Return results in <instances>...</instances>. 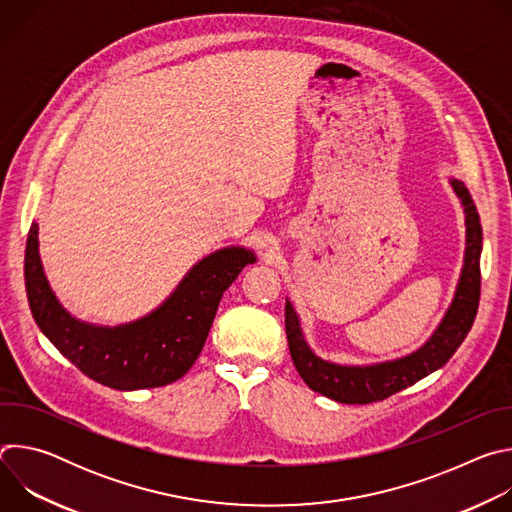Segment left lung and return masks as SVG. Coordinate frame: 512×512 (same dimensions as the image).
<instances>
[{"label": "left lung", "instance_id": "left-lung-1", "mask_svg": "<svg viewBox=\"0 0 512 512\" xmlns=\"http://www.w3.org/2000/svg\"><path fill=\"white\" fill-rule=\"evenodd\" d=\"M450 184L462 200L466 212L464 267L452 306L448 308L440 326L435 328L431 338L421 348L395 360L369 364V367H344V364L322 360L308 346L294 306L285 302V334L289 354L300 377L312 391L348 405H367L383 401L399 393L401 389H407L413 383L421 381L429 373L442 369L464 342L474 324L480 302L482 227L476 204L464 182L452 178Z\"/></svg>", "mask_w": 512, "mask_h": 512}]
</instances>
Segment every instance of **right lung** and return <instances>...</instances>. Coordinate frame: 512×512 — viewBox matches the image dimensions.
<instances>
[{
  "label": "right lung",
  "mask_w": 512,
  "mask_h": 512,
  "mask_svg": "<svg viewBox=\"0 0 512 512\" xmlns=\"http://www.w3.org/2000/svg\"><path fill=\"white\" fill-rule=\"evenodd\" d=\"M255 253L225 247L198 261L152 314L115 328L72 318L56 300L38 253V225L26 243V291L42 334L89 379L117 389H154L184 377L210 332L218 302Z\"/></svg>",
  "instance_id": "1"
}]
</instances>
